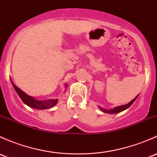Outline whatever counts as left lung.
<instances>
[{"label":"left lung","mask_w":157,"mask_h":157,"mask_svg":"<svg viewBox=\"0 0 157 157\" xmlns=\"http://www.w3.org/2000/svg\"><path fill=\"white\" fill-rule=\"evenodd\" d=\"M138 95L136 97L134 98V99H132L131 101L128 102V104H126V105H121V106H118V107H115V108H112V109H105V108H101L99 106L98 108H100L101 110H102L103 112H105V113H120V112H122L123 111V110H126L127 108H129L130 106H131L133 104V102L135 101V100H136V98L138 97Z\"/></svg>","instance_id":"1"}]
</instances>
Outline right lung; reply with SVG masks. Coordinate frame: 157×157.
<instances>
[{"mask_svg":"<svg viewBox=\"0 0 157 157\" xmlns=\"http://www.w3.org/2000/svg\"><path fill=\"white\" fill-rule=\"evenodd\" d=\"M10 80L14 90H16V92H17V94L19 95V96L20 97V98L22 99V101L24 102L25 105H27L28 106L33 108L38 109V110H45V109L52 108V107H54L57 104L58 99H48L44 101L35 99L34 97L27 95L25 92H23L22 90H20V89L19 88V87L16 86L13 83L11 78ZM66 87H67V84H65V88Z\"/></svg>","mask_w":157,"mask_h":157,"instance_id":"1","label":"right lung"}]
</instances>
